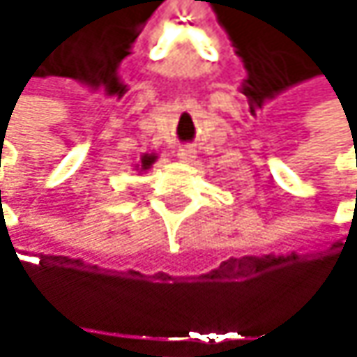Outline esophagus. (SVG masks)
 <instances>
[{"label":"esophagus","instance_id":"esophagus-1","mask_svg":"<svg viewBox=\"0 0 357 357\" xmlns=\"http://www.w3.org/2000/svg\"><path fill=\"white\" fill-rule=\"evenodd\" d=\"M194 157H196V151H194V149H192L190 144L181 146V149H179V151H178V159H179V161H185V163H188V161H192Z\"/></svg>","mask_w":357,"mask_h":357}]
</instances>
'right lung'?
<instances>
[{
	"instance_id": "obj_1",
	"label": "right lung",
	"mask_w": 357,
	"mask_h": 357,
	"mask_svg": "<svg viewBox=\"0 0 357 357\" xmlns=\"http://www.w3.org/2000/svg\"><path fill=\"white\" fill-rule=\"evenodd\" d=\"M155 161V157H142V167H149Z\"/></svg>"
}]
</instances>
